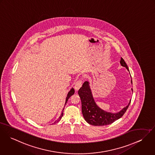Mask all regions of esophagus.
Returning a JSON list of instances; mask_svg holds the SVG:
<instances>
[{"mask_svg": "<svg viewBox=\"0 0 155 155\" xmlns=\"http://www.w3.org/2000/svg\"><path fill=\"white\" fill-rule=\"evenodd\" d=\"M82 86V82L81 80H78L75 83V85H74V88L75 90V91H78L80 88Z\"/></svg>", "mask_w": 155, "mask_h": 155, "instance_id": "esophagus-1", "label": "esophagus"}]
</instances>
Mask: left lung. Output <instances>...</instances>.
I'll use <instances>...</instances> for the list:
<instances>
[{
  "instance_id": "left-lung-1",
  "label": "left lung",
  "mask_w": 155,
  "mask_h": 155,
  "mask_svg": "<svg viewBox=\"0 0 155 155\" xmlns=\"http://www.w3.org/2000/svg\"><path fill=\"white\" fill-rule=\"evenodd\" d=\"M121 66L125 67L129 71L128 67L124 60L121 58L120 61ZM133 84L132 80L131 81ZM88 81H85L83 86L78 90V94L81 101V109L83 115L89 124L94 126H103L109 125L121 118L125 113L130 104L124 107L117 113L108 112L100 108L95 102ZM133 91V88H131Z\"/></svg>"
}]
</instances>
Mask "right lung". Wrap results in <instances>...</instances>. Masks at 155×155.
<instances>
[{"label":"right lung","instance_id":"1","mask_svg":"<svg viewBox=\"0 0 155 155\" xmlns=\"http://www.w3.org/2000/svg\"><path fill=\"white\" fill-rule=\"evenodd\" d=\"M74 93H75L74 89L73 88H72L69 90V91L68 93V94H67V97H66L65 101V105L66 104V103L67 102V101H68V99H69V97H70L72 95H73V94H74ZM64 107H65V106H64ZM64 108L63 109V110H62V114H61V116L59 117V118H58V120H56V121L54 122V123H56V122H59V120H61V118H62V116H63V114H64Z\"/></svg>","mask_w":155,"mask_h":155}]
</instances>
